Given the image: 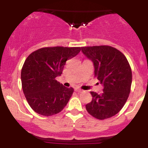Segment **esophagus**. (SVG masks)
<instances>
[{"mask_svg":"<svg viewBox=\"0 0 148 148\" xmlns=\"http://www.w3.org/2000/svg\"><path fill=\"white\" fill-rule=\"evenodd\" d=\"M75 91L77 92H82L84 90L81 89H80V88H75Z\"/></svg>","mask_w":148,"mask_h":148,"instance_id":"1","label":"esophagus"}]
</instances>
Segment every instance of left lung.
Here are the masks:
<instances>
[{
    "instance_id": "left-lung-1",
    "label": "left lung",
    "mask_w": 148,
    "mask_h": 148,
    "mask_svg": "<svg viewBox=\"0 0 148 148\" xmlns=\"http://www.w3.org/2000/svg\"><path fill=\"white\" fill-rule=\"evenodd\" d=\"M81 51L92 61L95 76L103 86L101 94L90 92L92 99L86 105V110L98 120L111 118L129 97L132 82L130 63L123 53L110 46L84 47Z\"/></svg>"
}]
</instances>
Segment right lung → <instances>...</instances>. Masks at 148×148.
<instances>
[{
	"instance_id": "1",
	"label": "right lung",
	"mask_w": 148,
	"mask_h": 148,
	"mask_svg": "<svg viewBox=\"0 0 148 148\" xmlns=\"http://www.w3.org/2000/svg\"><path fill=\"white\" fill-rule=\"evenodd\" d=\"M81 50V47H44L25 59L21 73L22 89L34 111L51 116L67 105L74 89L64 87L56 78L62 74L66 61Z\"/></svg>"
}]
</instances>
